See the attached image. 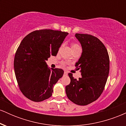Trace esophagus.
<instances>
[{"label": "esophagus", "instance_id": "obj_1", "mask_svg": "<svg viewBox=\"0 0 126 126\" xmlns=\"http://www.w3.org/2000/svg\"><path fill=\"white\" fill-rule=\"evenodd\" d=\"M64 75H67V72L66 71H64Z\"/></svg>", "mask_w": 126, "mask_h": 126}]
</instances>
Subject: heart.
Instances as JSON below:
<instances>
[{"mask_svg": "<svg viewBox=\"0 0 126 126\" xmlns=\"http://www.w3.org/2000/svg\"><path fill=\"white\" fill-rule=\"evenodd\" d=\"M71 47H72V50H73V49H74V48H78V47H79V45H78L77 44H76V43H72ZM63 64L64 66L65 63H63Z\"/></svg>", "mask_w": 126, "mask_h": 126, "instance_id": "obj_1", "label": "heart"}]
</instances>
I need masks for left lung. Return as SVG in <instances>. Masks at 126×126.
I'll list each match as a JSON object with an SVG mask.
<instances>
[{
  "label": "left lung",
  "instance_id": "left-lung-1",
  "mask_svg": "<svg viewBox=\"0 0 126 126\" xmlns=\"http://www.w3.org/2000/svg\"><path fill=\"white\" fill-rule=\"evenodd\" d=\"M82 53L75 66L80 69L82 77L75 79L69 73L70 84L66 86L67 98L79 105L96 101L103 92L109 74L110 59L107 50L98 38L89 34H76Z\"/></svg>",
  "mask_w": 126,
  "mask_h": 126
}]
</instances>
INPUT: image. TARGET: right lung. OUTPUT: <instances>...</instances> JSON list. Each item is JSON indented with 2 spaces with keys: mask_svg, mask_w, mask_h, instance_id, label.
Listing matches in <instances>:
<instances>
[{
  "mask_svg": "<svg viewBox=\"0 0 126 126\" xmlns=\"http://www.w3.org/2000/svg\"><path fill=\"white\" fill-rule=\"evenodd\" d=\"M68 33L41 30L22 40L14 59V70L22 93L30 100L41 102L52 95L53 86L63 76L61 69H50L46 61L56 56Z\"/></svg>",
  "mask_w": 126,
  "mask_h": 126,
  "instance_id": "1",
  "label": "right lung"
}]
</instances>
